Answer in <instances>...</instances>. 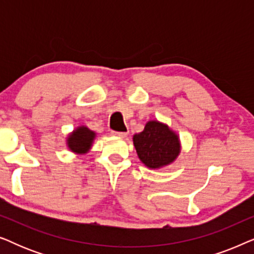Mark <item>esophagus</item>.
I'll use <instances>...</instances> for the list:
<instances>
[{
	"label": "esophagus",
	"mask_w": 254,
	"mask_h": 254,
	"mask_svg": "<svg viewBox=\"0 0 254 254\" xmlns=\"http://www.w3.org/2000/svg\"><path fill=\"white\" fill-rule=\"evenodd\" d=\"M111 134L114 135V136H119V137L127 136V133H125V131H111Z\"/></svg>",
	"instance_id": "1"
}]
</instances>
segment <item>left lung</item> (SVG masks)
I'll return each mask as SVG.
<instances>
[{
  "mask_svg": "<svg viewBox=\"0 0 254 254\" xmlns=\"http://www.w3.org/2000/svg\"><path fill=\"white\" fill-rule=\"evenodd\" d=\"M133 142L138 158L150 169L169 165L180 152L179 137L164 124L149 121L143 131L135 134Z\"/></svg>",
  "mask_w": 254,
  "mask_h": 254,
  "instance_id": "left-lung-1",
  "label": "left lung"
}]
</instances>
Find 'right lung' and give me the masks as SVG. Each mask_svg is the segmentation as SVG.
Listing matches in <instances>:
<instances>
[{
    "label": "right lung",
    "instance_id": "add662e5",
    "mask_svg": "<svg viewBox=\"0 0 254 254\" xmlns=\"http://www.w3.org/2000/svg\"><path fill=\"white\" fill-rule=\"evenodd\" d=\"M95 136V131L90 130L88 127H78L69 135L67 140L68 147L71 151L77 152V154H85L91 148Z\"/></svg>",
    "mask_w": 254,
    "mask_h": 254
}]
</instances>
